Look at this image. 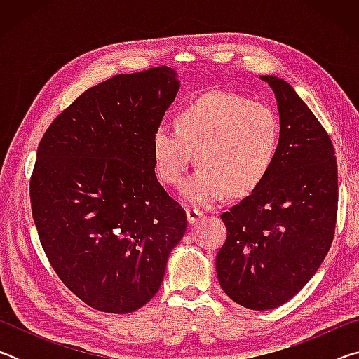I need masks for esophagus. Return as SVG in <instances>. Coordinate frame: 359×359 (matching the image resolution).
<instances>
[{"mask_svg":"<svg viewBox=\"0 0 359 359\" xmlns=\"http://www.w3.org/2000/svg\"><path fill=\"white\" fill-rule=\"evenodd\" d=\"M187 218H188V223L194 224L198 223L201 218H204V212L199 210V209H194V208H188L187 209Z\"/></svg>","mask_w":359,"mask_h":359,"instance_id":"esophagus-1","label":"esophagus"}]
</instances>
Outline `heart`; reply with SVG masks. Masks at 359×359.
Returning a JSON list of instances; mask_svg holds the SVG:
<instances>
[{
  "mask_svg": "<svg viewBox=\"0 0 359 359\" xmlns=\"http://www.w3.org/2000/svg\"><path fill=\"white\" fill-rule=\"evenodd\" d=\"M282 144L280 120L264 102L233 92H209L188 101L175 128L160 125L151 136L158 179L177 185L193 155L199 168L184 184L185 201L212 205L228 196H250L264 184Z\"/></svg>",
  "mask_w": 359,
  "mask_h": 359,
  "instance_id": "b5f03b06",
  "label": "heart"
}]
</instances>
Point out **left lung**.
Here are the masks:
<instances>
[{
	"label": "left lung",
	"instance_id": "obj_1",
	"mask_svg": "<svg viewBox=\"0 0 359 359\" xmlns=\"http://www.w3.org/2000/svg\"><path fill=\"white\" fill-rule=\"evenodd\" d=\"M276 95L282 144L269 177L222 214L226 241L217 276L231 299L276 309L299 293L330 252L337 218V161L326 130L288 82L261 76Z\"/></svg>",
	"mask_w": 359,
	"mask_h": 359
}]
</instances>
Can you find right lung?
I'll return each instance as SVG.
<instances>
[{
  "label": "right lung",
  "instance_id": "obj_1",
  "mask_svg": "<svg viewBox=\"0 0 359 359\" xmlns=\"http://www.w3.org/2000/svg\"><path fill=\"white\" fill-rule=\"evenodd\" d=\"M179 87L169 66L114 76L66 107L39 142L29 198L41 245L62 282L96 311L147 304L187 231L151 155Z\"/></svg>",
  "mask_w": 359,
  "mask_h": 359
}]
</instances>
